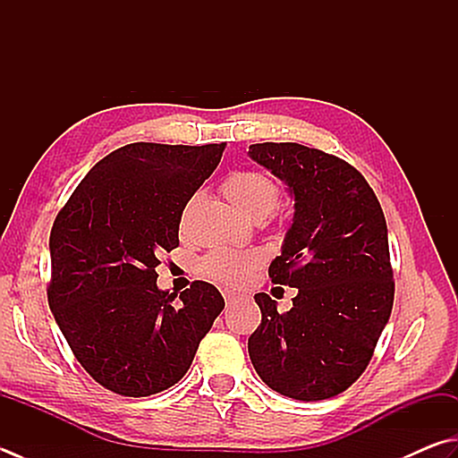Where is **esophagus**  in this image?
<instances>
[{
    "instance_id": "esophagus-1",
    "label": "esophagus",
    "mask_w": 458,
    "mask_h": 458,
    "mask_svg": "<svg viewBox=\"0 0 458 458\" xmlns=\"http://www.w3.org/2000/svg\"><path fill=\"white\" fill-rule=\"evenodd\" d=\"M237 299V295H235V293H225V303H231V301H235Z\"/></svg>"
}]
</instances>
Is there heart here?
I'll return each instance as SVG.
<instances>
[{
    "label": "heart",
    "instance_id": "b5f03b06",
    "mask_svg": "<svg viewBox=\"0 0 458 458\" xmlns=\"http://www.w3.org/2000/svg\"><path fill=\"white\" fill-rule=\"evenodd\" d=\"M223 193L233 207L247 217H265L279 201L277 183L257 171L231 174L223 181ZM259 263H261V253L253 249L235 251V249L219 247L201 259L199 271L207 279L225 284V287H235Z\"/></svg>",
    "mask_w": 458,
    "mask_h": 458
}]
</instances>
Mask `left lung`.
Segmentation results:
<instances>
[{
	"instance_id": "left-lung-1",
	"label": "left lung",
	"mask_w": 458,
	"mask_h": 458,
	"mask_svg": "<svg viewBox=\"0 0 458 458\" xmlns=\"http://www.w3.org/2000/svg\"><path fill=\"white\" fill-rule=\"evenodd\" d=\"M249 157L284 181L295 215L269 267L299 289L293 309L257 293L261 325L249 357L267 386L295 401H323L363 375L394 299L386 221L365 177L335 155L299 143H255Z\"/></svg>"
}]
</instances>
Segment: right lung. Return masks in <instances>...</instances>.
I'll list each match as a JSON object with an SVG mask.
<instances>
[{"label": "right lung", "instance_id": "obj_1", "mask_svg": "<svg viewBox=\"0 0 458 458\" xmlns=\"http://www.w3.org/2000/svg\"><path fill=\"white\" fill-rule=\"evenodd\" d=\"M225 143H129L95 163L49 235V309L75 359L101 386L149 396L174 386L225 307L211 283L157 287L159 253L179 245L187 201Z\"/></svg>", "mask_w": 458, "mask_h": 458}]
</instances>
